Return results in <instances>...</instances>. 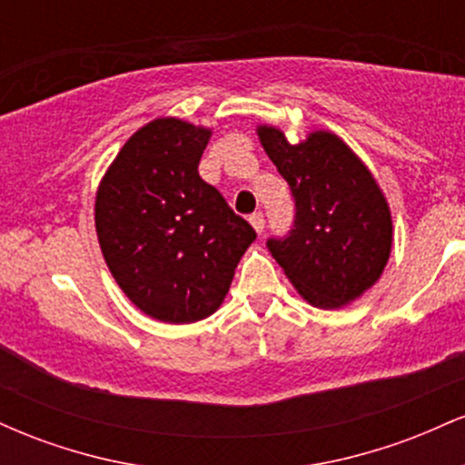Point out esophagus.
<instances>
[{
  "mask_svg": "<svg viewBox=\"0 0 465 465\" xmlns=\"http://www.w3.org/2000/svg\"><path fill=\"white\" fill-rule=\"evenodd\" d=\"M249 223H251V225H253V229L258 233L264 232V216H262V212H255V214H251L249 216Z\"/></svg>",
  "mask_w": 465,
  "mask_h": 465,
  "instance_id": "esophagus-1",
  "label": "esophagus"
}]
</instances>
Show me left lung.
Returning a JSON list of instances; mask_svg holds the SVG:
<instances>
[{
    "instance_id": "1",
    "label": "left lung",
    "mask_w": 465,
    "mask_h": 465,
    "mask_svg": "<svg viewBox=\"0 0 465 465\" xmlns=\"http://www.w3.org/2000/svg\"><path fill=\"white\" fill-rule=\"evenodd\" d=\"M260 142L295 199L292 229L266 247L308 303L341 308L378 282L391 253V212L343 140L314 131L291 143L273 126Z\"/></svg>"
}]
</instances>
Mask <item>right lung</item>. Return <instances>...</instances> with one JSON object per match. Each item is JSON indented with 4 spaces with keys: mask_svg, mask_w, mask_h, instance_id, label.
Returning <instances> with one entry per match:
<instances>
[{
    "mask_svg": "<svg viewBox=\"0 0 465 465\" xmlns=\"http://www.w3.org/2000/svg\"><path fill=\"white\" fill-rule=\"evenodd\" d=\"M210 131L177 117L142 126L95 194V232L111 275L148 317L194 323L216 312L255 240L199 174Z\"/></svg>",
    "mask_w": 465,
    "mask_h": 465,
    "instance_id": "add662e5",
    "label": "right lung"
}]
</instances>
